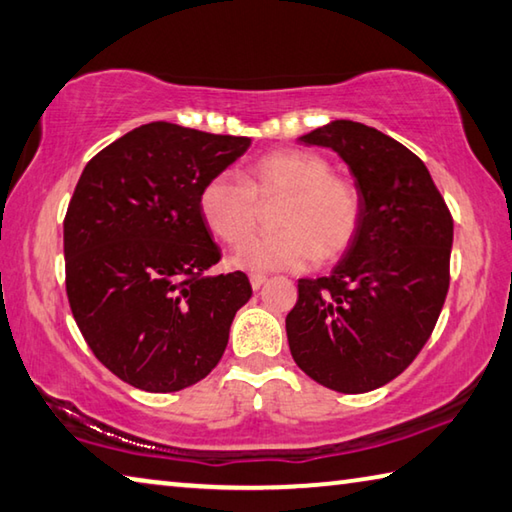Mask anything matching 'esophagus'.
I'll return each instance as SVG.
<instances>
[{"label":"esophagus","mask_w":512,"mask_h":512,"mask_svg":"<svg viewBox=\"0 0 512 512\" xmlns=\"http://www.w3.org/2000/svg\"><path fill=\"white\" fill-rule=\"evenodd\" d=\"M249 283H251V288H254V290H261L263 285L267 283V276L265 274H251Z\"/></svg>","instance_id":"obj_1"}]
</instances>
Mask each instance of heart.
<instances>
[{"instance_id":"1","label":"heart","mask_w":512,"mask_h":512,"mask_svg":"<svg viewBox=\"0 0 512 512\" xmlns=\"http://www.w3.org/2000/svg\"><path fill=\"white\" fill-rule=\"evenodd\" d=\"M247 182L231 175L206 179L197 211L215 238L238 247L256 227L258 200L283 195L276 233L251 238L233 263L254 272L303 270L321 258L335 261L353 245L362 224V193L351 179L333 175L326 157L312 150L279 148L256 157Z\"/></svg>"}]
</instances>
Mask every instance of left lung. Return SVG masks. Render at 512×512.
Segmentation results:
<instances>
[{"label":"left lung","instance_id":"8db88e82","mask_svg":"<svg viewBox=\"0 0 512 512\" xmlns=\"http://www.w3.org/2000/svg\"><path fill=\"white\" fill-rule=\"evenodd\" d=\"M333 148L362 193V224L330 276L299 279L285 319L290 353L339 393L391 382L432 335L450 288L454 220L427 166L387 134L330 121L299 137Z\"/></svg>","mask_w":512,"mask_h":512}]
</instances>
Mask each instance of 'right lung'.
<instances>
[{"mask_svg":"<svg viewBox=\"0 0 512 512\" xmlns=\"http://www.w3.org/2000/svg\"><path fill=\"white\" fill-rule=\"evenodd\" d=\"M251 146L155 121L89 159L65 215L67 299L87 346L116 378L173 393L206 378L251 297L220 261L200 188Z\"/></svg>","mask_w":512,"mask_h":512,"instance_id":"right-lung-1","label":"right lung"}]
</instances>
